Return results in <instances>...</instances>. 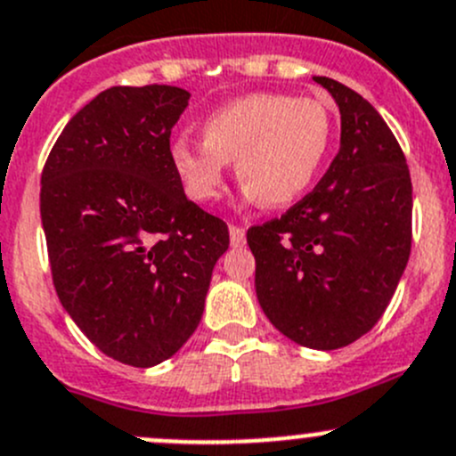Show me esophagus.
Wrapping results in <instances>:
<instances>
[{
  "mask_svg": "<svg viewBox=\"0 0 456 456\" xmlns=\"http://www.w3.org/2000/svg\"><path fill=\"white\" fill-rule=\"evenodd\" d=\"M228 230H230V246L239 248V246H243V243H246V230L234 226V224H232V226H228Z\"/></svg>",
  "mask_w": 456,
  "mask_h": 456,
  "instance_id": "1",
  "label": "esophagus"
}]
</instances>
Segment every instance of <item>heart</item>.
<instances>
[{
	"label": "heart",
	"mask_w": 456,
	"mask_h": 456,
	"mask_svg": "<svg viewBox=\"0 0 456 456\" xmlns=\"http://www.w3.org/2000/svg\"><path fill=\"white\" fill-rule=\"evenodd\" d=\"M332 119L317 99L255 93L224 103L201 121V142L175 139L173 168L191 200L215 201L237 161L243 195L270 208L295 204L322 170Z\"/></svg>",
	"instance_id": "1"
}]
</instances>
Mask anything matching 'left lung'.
<instances>
[{"instance_id":"left-lung-1","label":"left lung","mask_w":456,"mask_h":456,"mask_svg":"<svg viewBox=\"0 0 456 456\" xmlns=\"http://www.w3.org/2000/svg\"><path fill=\"white\" fill-rule=\"evenodd\" d=\"M341 112V146L313 192L248 230L255 290L295 344L337 350L372 330L412 243V182L379 112L348 86L314 77Z\"/></svg>"}]
</instances>
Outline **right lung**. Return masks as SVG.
I'll use <instances>...</instances> for the list:
<instances>
[{
	"mask_svg": "<svg viewBox=\"0 0 456 456\" xmlns=\"http://www.w3.org/2000/svg\"><path fill=\"white\" fill-rule=\"evenodd\" d=\"M191 93L112 86L57 137L42 173L53 283L79 330L115 362L151 368L200 326L228 226L192 204L170 159Z\"/></svg>",
	"mask_w": 456,
	"mask_h": 456,
	"instance_id": "obj_1",
	"label": "right lung"
}]
</instances>
